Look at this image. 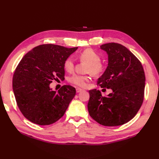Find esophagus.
I'll return each mask as SVG.
<instances>
[{"mask_svg":"<svg viewBox=\"0 0 159 159\" xmlns=\"http://www.w3.org/2000/svg\"><path fill=\"white\" fill-rule=\"evenodd\" d=\"M82 91V89H81V88H77V89H76V91H77V93H80V91Z\"/></svg>","mask_w":159,"mask_h":159,"instance_id":"34e87169","label":"esophagus"}]
</instances>
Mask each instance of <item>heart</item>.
I'll return each instance as SVG.
<instances>
[{
  "instance_id": "obj_1",
  "label": "heart",
  "mask_w": 159,
  "mask_h": 159,
  "mask_svg": "<svg viewBox=\"0 0 159 159\" xmlns=\"http://www.w3.org/2000/svg\"><path fill=\"white\" fill-rule=\"evenodd\" d=\"M78 57L80 60L88 62L86 70L87 72L91 73L93 75H98L103 71L104 66L100 61L101 56L93 49L88 48L83 50L78 55ZM64 68L67 71L71 72L73 71L74 68V61L72 57H68L65 60L64 62ZM69 80L75 85L84 88L87 86L88 82L89 81V77L87 75L74 74L70 78Z\"/></svg>"
}]
</instances>
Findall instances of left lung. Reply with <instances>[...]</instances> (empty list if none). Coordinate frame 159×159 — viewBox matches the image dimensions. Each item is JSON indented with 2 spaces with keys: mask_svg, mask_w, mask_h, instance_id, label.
I'll return each mask as SVG.
<instances>
[{
  "mask_svg": "<svg viewBox=\"0 0 159 159\" xmlns=\"http://www.w3.org/2000/svg\"><path fill=\"white\" fill-rule=\"evenodd\" d=\"M101 49L108 55V66L97 84L113 92L103 97L99 90H89V114L103 126H120L134 117L143 104L144 71L140 61L125 46L111 43L102 44Z\"/></svg>",
  "mask_w": 159,
  "mask_h": 159,
  "instance_id": "left-lung-1",
  "label": "left lung"
}]
</instances>
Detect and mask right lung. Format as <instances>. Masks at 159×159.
Here are the masks:
<instances>
[{
	"mask_svg": "<svg viewBox=\"0 0 159 159\" xmlns=\"http://www.w3.org/2000/svg\"><path fill=\"white\" fill-rule=\"evenodd\" d=\"M77 48L40 45L20 61L13 77V90L20 111L31 122L49 125L64 115L76 90L64 85L58 91H53L49 84L64 79V62Z\"/></svg>",
	"mask_w": 159,
	"mask_h": 159,
	"instance_id": "1",
	"label": "right lung"
}]
</instances>
